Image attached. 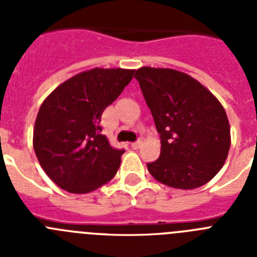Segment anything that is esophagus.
Returning a JSON list of instances; mask_svg holds the SVG:
<instances>
[{"mask_svg":"<svg viewBox=\"0 0 257 257\" xmlns=\"http://www.w3.org/2000/svg\"><path fill=\"white\" fill-rule=\"evenodd\" d=\"M140 145H142V140H136L135 143H133V144H131V147H133L134 149H138L140 147Z\"/></svg>","mask_w":257,"mask_h":257,"instance_id":"obj_1","label":"esophagus"}]
</instances>
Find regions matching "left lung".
Here are the masks:
<instances>
[{"label": "left lung", "mask_w": 257, "mask_h": 257, "mask_svg": "<svg viewBox=\"0 0 257 257\" xmlns=\"http://www.w3.org/2000/svg\"><path fill=\"white\" fill-rule=\"evenodd\" d=\"M135 77L161 138V154L147 163L148 171L176 189L205 185L221 170L230 148V127L220 101L179 70L143 67Z\"/></svg>", "instance_id": "left-lung-1"}]
</instances>
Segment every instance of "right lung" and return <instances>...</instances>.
<instances>
[{
    "label": "right lung",
    "mask_w": 257,
    "mask_h": 257,
    "mask_svg": "<svg viewBox=\"0 0 257 257\" xmlns=\"http://www.w3.org/2000/svg\"><path fill=\"white\" fill-rule=\"evenodd\" d=\"M131 69L82 72L56 87L38 110L33 148L44 171L61 189L92 192L117 172L123 149L101 134V114L134 77Z\"/></svg>",
    "instance_id": "obj_1"
}]
</instances>
